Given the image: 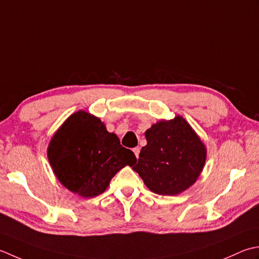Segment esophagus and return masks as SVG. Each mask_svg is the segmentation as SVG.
Returning <instances> with one entry per match:
<instances>
[{
    "mask_svg": "<svg viewBox=\"0 0 259 259\" xmlns=\"http://www.w3.org/2000/svg\"><path fill=\"white\" fill-rule=\"evenodd\" d=\"M140 151H141V149L139 146L137 147H135V149H133V152H134V154H135V156L137 157V159H139V155H140Z\"/></svg>",
    "mask_w": 259,
    "mask_h": 259,
    "instance_id": "esophagus-1",
    "label": "esophagus"
}]
</instances>
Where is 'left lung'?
Returning <instances> with one entry per match:
<instances>
[{
    "mask_svg": "<svg viewBox=\"0 0 259 259\" xmlns=\"http://www.w3.org/2000/svg\"><path fill=\"white\" fill-rule=\"evenodd\" d=\"M139 163L132 168L145 186L161 196H176L194 184L201 174L207 149L182 116L161 119L145 132Z\"/></svg>",
    "mask_w": 259,
    "mask_h": 259,
    "instance_id": "8db88e82",
    "label": "left lung"
}]
</instances>
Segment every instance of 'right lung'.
<instances>
[{
	"instance_id": "right-lung-1",
	"label": "right lung",
	"mask_w": 259,
	"mask_h": 259,
	"mask_svg": "<svg viewBox=\"0 0 259 259\" xmlns=\"http://www.w3.org/2000/svg\"><path fill=\"white\" fill-rule=\"evenodd\" d=\"M47 155L58 181L82 198L102 194L120 168L136 163L117 135L85 110L70 115L56 131Z\"/></svg>"
}]
</instances>
